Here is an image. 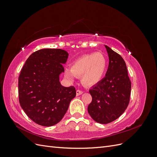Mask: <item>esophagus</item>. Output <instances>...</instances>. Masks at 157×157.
<instances>
[{"mask_svg":"<svg viewBox=\"0 0 157 157\" xmlns=\"http://www.w3.org/2000/svg\"><path fill=\"white\" fill-rule=\"evenodd\" d=\"M82 93H83V92L80 91V90H77V91H76V95H77V96H80V95L82 94Z\"/></svg>","mask_w":157,"mask_h":157,"instance_id":"obj_1","label":"esophagus"}]
</instances>
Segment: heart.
Wrapping results in <instances>:
<instances>
[{"mask_svg":"<svg viewBox=\"0 0 157 157\" xmlns=\"http://www.w3.org/2000/svg\"><path fill=\"white\" fill-rule=\"evenodd\" d=\"M107 67V59L101 52L83 56L66 69L65 77L73 80L75 77H80L81 83L86 86H94L103 77Z\"/></svg>","mask_w":157,"mask_h":157,"instance_id":"1","label":"heart"}]
</instances>
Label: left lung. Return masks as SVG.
Instances as JSON below:
<instances>
[{
    "label": "left lung",
    "mask_w": 157,
    "mask_h": 157,
    "mask_svg": "<svg viewBox=\"0 0 157 157\" xmlns=\"http://www.w3.org/2000/svg\"><path fill=\"white\" fill-rule=\"evenodd\" d=\"M109 56V67L104 77L89 90L92 100L88 112L93 120L108 124L125 111L130 101L131 82L124 60L105 45Z\"/></svg>",
    "instance_id": "obj_1"
}]
</instances>
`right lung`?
Wrapping results in <instances>:
<instances>
[{
	"mask_svg": "<svg viewBox=\"0 0 157 157\" xmlns=\"http://www.w3.org/2000/svg\"><path fill=\"white\" fill-rule=\"evenodd\" d=\"M68 56L61 49H41L28 58L21 71L19 101L26 115L38 124H58L76 96L74 86L65 87L59 82Z\"/></svg>",
	"mask_w": 157,
	"mask_h": 157,
	"instance_id": "1",
	"label": "right lung"
}]
</instances>
